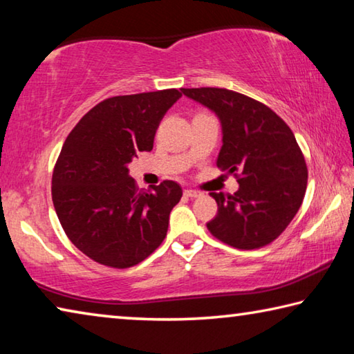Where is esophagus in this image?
Listing matches in <instances>:
<instances>
[{
    "mask_svg": "<svg viewBox=\"0 0 354 354\" xmlns=\"http://www.w3.org/2000/svg\"><path fill=\"white\" fill-rule=\"evenodd\" d=\"M184 195L187 196V198H196V196H201L203 194H201V192H198V190L187 189V190H184Z\"/></svg>",
    "mask_w": 354,
    "mask_h": 354,
    "instance_id": "esophagus-1",
    "label": "esophagus"
}]
</instances>
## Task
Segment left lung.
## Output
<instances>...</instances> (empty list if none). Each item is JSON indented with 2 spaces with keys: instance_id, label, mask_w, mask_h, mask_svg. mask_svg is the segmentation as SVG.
<instances>
[{
  "instance_id": "obj_1",
  "label": "left lung",
  "mask_w": 354,
  "mask_h": 354,
  "mask_svg": "<svg viewBox=\"0 0 354 354\" xmlns=\"http://www.w3.org/2000/svg\"><path fill=\"white\" fill-rule=\"evenodd\" d=\"M181 91L218 117L223 145L217 167L239 183L234 195L211 192L218 212L207 230L239 250L266 247L289 226L306 194L308 167L295 136L270 107L247 95L217 87Z\"/></svg>"
}]
</instances>
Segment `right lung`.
<instances>
[{
  "label": "right lung",
  "mask_w": 354,
  "mask_h": 354,
  "mask_svg": "<svg viewBox=\"0 0 354 354\" xmlns=\"http://www.w3.org/2000/svg\"><path fill=\"white\" fill-rule=\"evenodd\" d=\"M176 88L101 101L71 129L53 171V205L75 247L101 266L128 268L153 253L167 236L181 185L164 181L139 190L128 164L151 151Z\"/></svg>",
  "instance_id": "add662e5"
}]
</instances>
